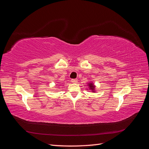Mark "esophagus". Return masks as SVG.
<instances>
[{"mask_svg": "<svg viewBox=\"0 0 149 149\" xmlns=\"http://www.w3.org/2000/svg\"><path fill=\"white\" fill-rule=\"evenodd\" d=\"M71 82L73 83H78V79H71Z\"/></svg>", "mask_w": 149, "mask_h": 149, "instance_id": "1", "label": "esophagus"}]
</instances>
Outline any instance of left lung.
I'll use <instances>...</instances> for the list:
<instances>
[{
    "label": "left lung",
    "mask_w": 149,
    "mask_h": 149,
    "mask_svg": "<svg viewBox=\"0 0 149 149\" xmlns=\"http://www.w3.org/2000/svg\"><path fill=\"white\" fill-rule=\"evenodd\" d=\"M88 86L89 89V90H91V91L93 93H95L96 92V89H95L96 86H95V85H94L92 82L88 83ZM87 90H88V89H87Z\"/></svg>",
    "instance_id": "obj_1"
}]
</instances>
